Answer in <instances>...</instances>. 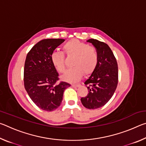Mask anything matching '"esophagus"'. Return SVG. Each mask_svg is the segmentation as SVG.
Masks as SVG:
<instances>
[{
	"label": "esophagus",
	"mask_w": 146,
	"mask_h": 146,
	"mask_svg": "<svg viewBox=\"0 0 146 146\" xmlns=\"http://www.w3.org/2000/svg\"><path fill=\"white\" fill-rule=\"evenodd\" d=\"M80 86V84H72V85H71V86H72V87H73V88H78Z\"/></svg>",
	"instance_id": "obj_1"
}]
</instances>
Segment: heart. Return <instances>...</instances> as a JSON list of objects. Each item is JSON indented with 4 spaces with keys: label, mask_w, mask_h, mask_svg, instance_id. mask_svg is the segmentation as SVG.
Masks as SVG:
<instances>
[{
    "label": "heart",
    "mask_w": 146,
    "mask_h": 146,
    "mask_svg": "<svg viewBox=\"0 0 146 146\" xmlns=\"http://www.w3.org/2000/svg\"><path fill=\"white\" fill-rule=\"evenodd\" d=\"M64 53L67 56H75L72 66L62 76L63 80L74 82L78 80L83 73L90 74L95 70L98 62V55L95 47L78 40H71L63 46ZM51 60L54 67L60 73L66 69L65 56L59 51H54L51 55Z\"/></svg>",
    "instance_id": "1"
}]
</instances>
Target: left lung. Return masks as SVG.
Wrapping results in <instances>:
<instances>
[{"label": "left lung", "instance_id": "obj_1", "mask_svg": "<svg viewBox=\"0 0 146 146\" xmlns=\"http://www.w3.org/2000/svg\"><path fill=\"white\" fill-rule=\"evenodd\" d=\"M87 42L97 49L98 62L84 82L89 91L88 95L81 98L80 100L85 108L95 110L104 106L114 94L118 84V65L113 51L107 44L93 38Z\"/></svg>", "mask_w": 146, "mask_h": 146}]
</instances>
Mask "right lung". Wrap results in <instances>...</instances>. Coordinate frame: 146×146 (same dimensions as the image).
<instances>
[{"label":"right lung","mask_w":146,"mask_h":146,"mask_svg":"<svg viewBox=\"0 0 146 146\" xmlns=\"http://www.w3.org/2000/svg\"><path fill=\"white\" fill-rule=\"evenodd\" d=\"M64 40L48 38L38 42L28 52L24 64V88L32 101L47 111L60 106L64 90L70 86L65 82L56 83L58 73L51 60L53 51Z\"/></svg>","instance_id":"right-lung-1"}]
</instances>
